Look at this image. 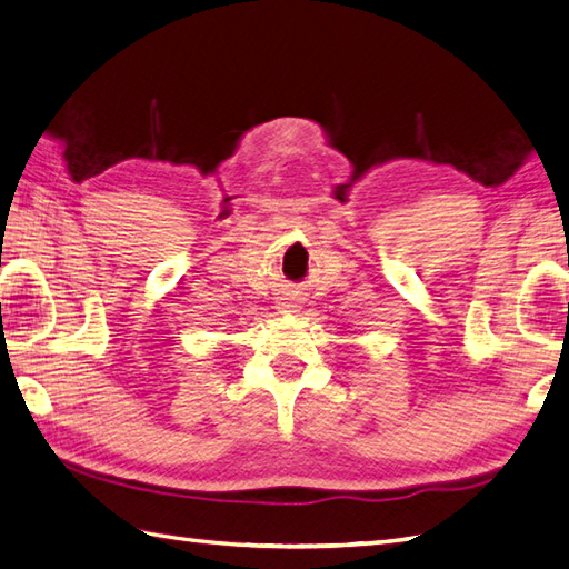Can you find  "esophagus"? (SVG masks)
I'll return each mask as SVG.
<instances>
[{"label": "esophagus", "instance_id": "34e87169", "mask_svg": "<svg viewBox=\"0 0 569 569\" xmlns=\"http://www.w3.org/2000/svg\"><path fill=\"white\" fill-rule=\"evenodd\" d=\"M277 309H280L282 313H297L301 307H299V299L287 295V297H280V301H277Z\"/></svg>", "mask_w": 569, "mask_h": 569}]
</instances>
